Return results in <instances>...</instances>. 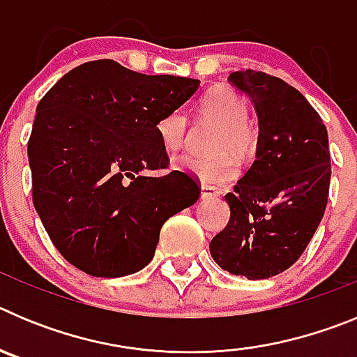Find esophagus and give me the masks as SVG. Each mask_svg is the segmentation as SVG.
I'll use <instances>...</instances> for the list:
<instances>
[{
	"label": "esophagus",
	"instance_id": "1",
	"mask_svg": "<svg viewBox=\"0 0 357 357\" xmlns=\"http://www.w3.org/2000/svg\"><path fill=\"white\" fill-rule=\"evenodd\" d=\"M218 195H220V191L214 185L202 184V198H216Z\"/></svg>",
	"mask_w": 357,
	"mask_h": 357
}]
</instances>
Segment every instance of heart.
Returning <instances> with one entry per match:
<instances>
[{
    "label": "heart",
    "mask_w": 357,
    "mask_h": 357,
    "mask_svg": "<svg viewBox=\"0 0 357 357\" xmlns=\"http://www.w3.org/2000/svg\"><path fill=\"white\" fill-rule=\"evenodd\" d=\"M198 112L204 119L218 123V130L211 143V151H216V155H182L175 164L184 172L197 175L202 182L225 184L238 175V164L229 151L236 157H247L255 150L257 143V132L247 119L248 103L230 87L218 85L202 96ZM157 134L166 150H178L188 134V116L182 110H173L160 119Z\"/></svg>",
    "instance_id": "obj_1"
}]
</instances>
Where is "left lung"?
<instances>
[{"label":"left lung","instance_id":"8db88e82","mask_svg":"<svg viewBox=\"0 0 357 357\" xmlns=\"http://www.w3.org/2000/svg\"><path fill=\"white\" fill-rule=\"evenodd\" d=\"M259 118L255 160L232 193L230 220L211 241L223 270L268 279L298 261L326 213L331 184L327 128L295 87L266 73H230Z\"/></svg>","mask_w":357,"mask_h":357}]
</instances>
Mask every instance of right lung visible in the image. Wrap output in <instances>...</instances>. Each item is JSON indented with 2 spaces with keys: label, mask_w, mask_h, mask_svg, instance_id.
Returning <instances> with one entry per match:
<instances>
[{
  "label": "right lung",
  "mask_w": 357,
  "mask_h": 357,
  "mask_svg": "<svg viewBox=\"0 0 357 357\" xmlns=\"http://www.w3.org/2000/svg\"><path fill=\"white\" fill-rule=\"evenodd\" d=\"M198 85L103 59L71 69L44 94L28 139L31 198L73 266L107 279L139 272L164 222L198 200V181L168 169L157 134Z\"/></svg>",
  "instance_id": "right-lung-1"
}]
</instances>
